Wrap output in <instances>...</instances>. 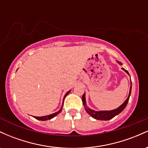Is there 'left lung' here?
<instances>
[{
    "mask_svg": "<svg viewBox=\"0 0 148 148\" xmlns=\"http://www.w3.org/2000/svg\"><path fill=\"white\" fill-rule=\"evenodd\" d=\"M117 62L119 64H123L120 61H117ZM125 71V72L127 73L128 75H130L129 72H127L126 69H125L124 68H122ZM131 91H132V82H131V86H130V93H129V96L127 97V99L125 100V102H124L123 104L120 105L118 108H115L114 110H111V111H94V110L90 109V108H88L86 105V94L83 95L82 96V101H83V104L85 107V109L87 113L90 115L91 117H92L93 118L96 119V120H111L113 118H114L115 116H116L117 115H118L119 113H121L122 111L125 109V108L126 107L127 103L129 101V99H130V97L131 95Z\"/></svg>",
    "mask_w": 148,
    "mask_h": 148,
    "instance_id": "8db88e82",
    "label": "left lung"
}]
</instances>
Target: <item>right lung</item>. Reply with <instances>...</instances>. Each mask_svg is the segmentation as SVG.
<instances>
[{
    "label": "right lung",
    "mask_w": 148,
    "mask_h": 148,
    "mask_svg": "<svg viewBox=\"0 0 148 148\" xmlns=\"http://www.w3.org/2000/svg\"><path fill=\"white\" fill-rule=\"evenodd\" d=\"M69 92H70V90H69L68 92H67V93H66L65 95H64V98H63V102H64V98H65V97L67 95L69 94ZM63 102H62V106H61V108L60 110H59L58 111L56 112V113H53V114H51V115H45V116H42V117H34L35 119H37V120H42V121H45V120H51V119H52L53 118H54L55 116H56V115L58 114H59V113H60L61 111H62V106H63Z\"/></svg>",
    "instance_id": "add662e5"
}]
</instances>
